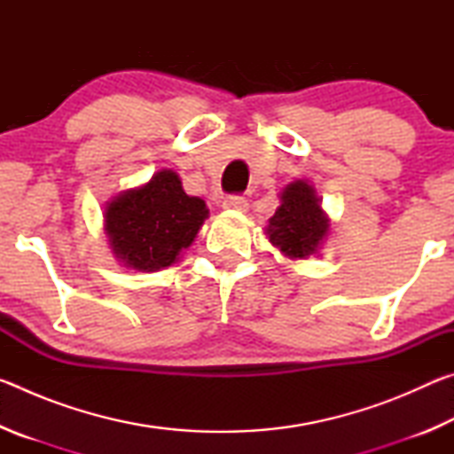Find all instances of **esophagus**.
Instances as JSON below:
<instances>
[{"instance_id":"1","label":"esophagus","mask_w":454,"mask_h":454,"mask_svg":"<svg viewBox=\"0 0 454 454\" xmlns=\"http://www.w3.org/2000/svg\"><path fill=\"white\" fill-rule=\"evenodd\" d=\"M222 208L244 212L246 208H248V200H246L244 196H228L224 202H222Z\"/></svg>"}]
</instances>
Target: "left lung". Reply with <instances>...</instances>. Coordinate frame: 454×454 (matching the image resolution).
Here are the masks:
<instances>
[{"label":"left lung","mask_w":454,"mask_h":454,"mask_svg":"<svg viewBox=\"0 0 454 454\" xmlns=\"http://www.w3.org/2000/svg\"><path fill=\"white\" fill-rule=\"evenodd\" d=\"M280 206L268 220L266 234L288 258H309L328 234L330 220L309 182L296 180L280 194Z\"/></svg>","instance_id":"1"}]
</instances>
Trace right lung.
<instances>
[{"instance_id":"obj_1","label":"right lung","mask_w":454,"mask_h":454,"mask_svg":"<svg viewBox=\"0 0 454 454\" xmlns=\"http://www.w3.org/2000/svg\"><path fill=\"white\" fill-rule=\"evenodd\" d=\"M206 218L204 200L188 196L176 172L160 170L148 184L121 192L107 202L104 226L110 248L121 264L156 272L178 260Z\"/></svg>"}]
</instances>
